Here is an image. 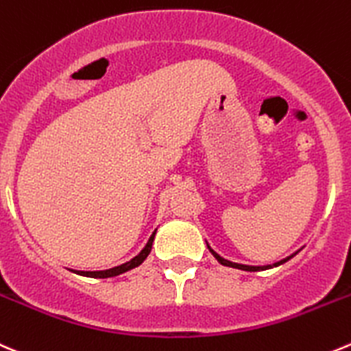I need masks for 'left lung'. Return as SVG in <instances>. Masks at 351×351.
<instances>
[{"mask_svg":"<svg viewBox=\"0 0 351 351\" xmlns=\"http://www.w3.org/2000/svg\"><path fill=\"white\" fill-rule=\"evenodd\" d=\"M207 247H209V245H207ZM209 250H210V254L214 255V257L217 258V262H219V264H223V266H228V267H234V269H241V271H264V269H269L271 266H245V264H237V262H231V261H226V258H223L221 257V255H217L216 252L213 250V248L209 247ZM290 258V257H288ZM288 258H285V261H280V262H276V264H274V266H280V264H283V262H287Z\"/></svg>","mask_w":351,"mask_h":351,"instance_id":"1","label":"left lung"}]
</instances>
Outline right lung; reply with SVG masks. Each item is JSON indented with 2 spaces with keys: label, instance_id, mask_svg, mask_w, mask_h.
<instances>
[{
  "label": "right lung",
  "instance_id": "right-lung-1",
  "mask_svg": "<svg viewBox=\"0 0 351 351\" xmlns=\"http://www.w3.org/2000/svg\"><path fill=\"white\" fill-rule=\"evenodd\" d=\"M154 233L151 234V238H149L147 245L144 247V250L141 252L138 255H135L134 258H132L130 262H125V264H121V266L118 267H113V269H106V271H78V274H82V276H87V278H113V276H118V274H123L127 273V271L134 269V267L141 266L142 262L147 258V255L151 254V248H152V241H154Z\"/></svg>",
  "mask_w": 351,
  "mask_h": 351
}]
</instances>
